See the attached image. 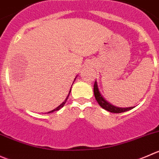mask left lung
I'll return each mask as SVG.
<instances>
[{"mask_svg":"<svg viewBox=\"0 0 159 159\" xmlns=\"http://www.w3.org/2000/svg\"><path fill=\"white\" fill-rule=\"evenodd\" d=\"M93 93L94 96H95V98L97 100V103H99L100 107L102 108H103L106 111H109L111 113H116V114H119V113H123L125 111H128L131 110L134 107H118L114 106L113 104L110 103L109 102L105 100L104 97L102 96V94L100 93V89L98 88V84H97V82L95 81L94 83V86H93Z\"/></svg>","mask_w":159,"mask_h":159,"instance_id":"1","label":"left lung"}]
</instances>
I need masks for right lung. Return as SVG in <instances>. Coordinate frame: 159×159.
<instances>
[{"mask_svg": "<svg viewBox=\"0 0 159 159\" xmlns=\"http://www.w3.org/2000/svg\"><path fill=\"white\" fill-rule=\"evenodd\" d=\"M76 77L75 78V80H74V81L75 80H76ZM72 88V87H71ZM70 92H71V89H70V93H69V94H68V96H67L66 97V100H64L63 102H62V103H61L60 105H59V106H58L56 108H55L54 110H52V111H49V112H48L47 113V114H49V113H52V112H54V111H59V110H60L61 108L62 107L64 106V105H65V103H66V100H67V99H68V97H69V95H70Z\"/></svg>", "mask_w": 159, "mask_h": 159, "instance_id": "right-lung-1", "label": "right lung"}]
</instances>
